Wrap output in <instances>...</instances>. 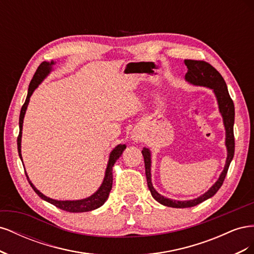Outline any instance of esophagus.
<instances>
[{"label":"esophagus","instance_id":"34e87169","mask_svg":"<svg viewBox=\"0 0 254 254\" xmlns=\"http://www.w3.org/2000/svg\"><path fill=\"white\" fill-rule=\"evenodd\" d=\"M131 139H132L134 142H139V141L142 140V136H141L139 133L134 132V133H132V135H131Z\"/></svg>","mask_w":254,"mask_h":254}]
</instances>
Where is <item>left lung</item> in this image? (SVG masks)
<instances>
[{"mask_svg":"<svg viewBox=\"0 0 254 254\" xmlns=\"http://www.w3.org/2000/svg\"><path fill=\"white\" fill-rule=\"evenodd\" d=\"M184 64L188 66V73L186 74V80L193 84V86H199L209 88L213 91V93L216 97L218 109L221 114L222 122H224V126L226 130V141L225 145L227 148V159L226 164L219 175V178L215 182L213 186L207 190L204 194L200 195L197 198L190 199V200H176V199H171L164 197L156 190L153 188L151 182V151L149 148L144 147L142 150V155L144 157L145 162V174L146 179H147V186L151 193V196L156 199V200L166 206L177 207V209H181V207H190L195 206L199 203L205 201L206 199L213 197L217 193V190L224 183L226 178V175L228 173L230 163L234 157V133H233V126H234V104L233 101L229 95V91L227 88V84L225 79L216 68L213 67L210 64L205 63V61L200 60H184Z\"/></svg>","mask_w":254,"mask_h":254,"instance_id":"left-lung-1","label":"left lung"}]
</instances>
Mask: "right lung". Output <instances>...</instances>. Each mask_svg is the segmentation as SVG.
I'll list each match as a JSON object with an SVG mask.
<instances>
[{
    "mask_svg": "<svg viewBox=\"0 0 254 254\" xmlns=\"http://www.w3.org/2000/svg\"><path fill=\"white\" fill-rule=\"evenodd\" d=\"M56 64L55 61H51V63H48V61H43V63L38 66L37 71L34 75V77L30 81L29 86H28V92H27V96L25 99L24 105L22 106V109L20 112V119H19V127H20V132L18 136V152H19V157L21 161L22 159V153H21V140H22V129H23V121H24L25 117V112L27 109V106L29 104V98L33 95L34 91L38 88V86L48 77V76L51 74V72L54 70L53 66ZM126 145L125 144H119L118 146H115V148L110 152L109 160H108V164H107L106 167V172H105V177L104 180L101 184V187L97 189L95 193L92 194L91 196L83 198V199H78V200H56V199L50 198L48 196L43 195L41 191L38 190L32 181L29 180V177L25 173L27 180L30 184V187L33 188V190L36 191V194L39 196L43 200L48 201L52 203L53 205L57 206L58 209H61L66 212H71V213H82V212H89V211H93L95 209H98L99 206H102L107 199L109 197V193L112 189V182H113V175H112V168L117 162V160L120 159L122 156L123 151L125 150ZM24 165V164H23Z\"/></svg>",
    "mask_w": 254,
    "mask_h": 254,
    "instance_id": "obj_1",
    "label": "right lung"
}]
</instances>
